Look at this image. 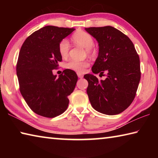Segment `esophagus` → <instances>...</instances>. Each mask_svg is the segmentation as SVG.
<instances>
[{
	"mask_svg": "<svg viewBox=\"0 0 158 158\" xmlns=\"http://www.w3.org/2000/svg\"><path fill=\"white\" fill-rule=\"evenodd\" d=\"M77 76H78L79 78H82L84 75L81 73H77Z\"/></svg>",
	"mask_w": 158,
	"mask_h": 158,
	"instance_id": "esophagus-1",
	"label": "esophagus"
}]
</instances>
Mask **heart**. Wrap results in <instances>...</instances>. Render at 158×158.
Returning a JSON list of instances; mask_svg holds the SVG:
<instances>
[{
	"label": "heart",
	"instance_id": "1",
	"mask_svg": "<svg viewBox=\"0 0 158 158\" xmlns=\"http://www.w3.org/2000/svg\"><path fill=\"white\" fill-rule=\"evenodd\" d=\"M73 40L76 44L83 47L87 50L89 53H91V49L94 45V40L93 37L89 33L85 31H78L73 35ZM69 50V42L67 39H63L60 42L58 45V51L61 57L65 58L68 56ZM89 65L87 61H78L71 60L66 63L65 68L70 70L82 73L84 69Z\"/></svg>",
	"mask_w": 158,
	"mask_h": 158
}]
</instances>
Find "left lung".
<instances>
[{
    "instance_id": "8db88e82",
    "label": "left lung",
    "mask_w": 158,
    "mask_h": 158,
    "mask_svg": "<svg viewBox=\"0 0 158 158\" xmlns=\"http://www.w3.org/2000/svg\"><path fill=\"white\" fill-rule=\"evenodd\" d=\"M98 42L99 53L91 74L84 76L89 82L87 94L93 108L106 115L118 114L135 99L141 78L140 60L132 42L118 29L107 26L85 28Z\"/></svg>"
}]
</instances>
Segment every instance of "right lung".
Here are the masks:
<instances>
[{"mask_svg": "<svg viewBox=\"0 0 158 158\" xmlns=\"http://www.w3.org/2000/svg\"><path fill=\"white\" fill-rule=\"evenodd\" d=\"M75 29L47 26L28 37L21 47L17 64L20 92L29 107L40 116L53 118L63 114L69 105L78 77L66 69L56 77L62 57L58 45Z\"/></svg>", "mask_w": 158, "mask_h": 158, "instance_id": "right-lung-1", "label": "right lung"}]
</instances>
